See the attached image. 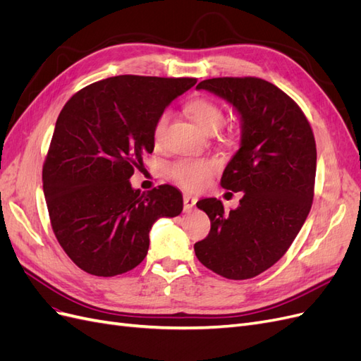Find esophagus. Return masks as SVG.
I'll use <instances>...</instances> for the list:
<instances>
[{
    "mask_svg": "<svg viewBox=\"0 0 361 361\" xmlns=\"http://www.w3.org/2000/svg\"><path fill=\"white\" fill-rule=\"evenodd\" d=\"M195 203H197V199L192 197L191 194H183V209L190 212L192 207L195 206Z\"/></svg>",
    "mask_w": 361,
    "mask_h": 361,
    "instance_id": "34e87169",
    "label": "esophagus"
}]
</instances>
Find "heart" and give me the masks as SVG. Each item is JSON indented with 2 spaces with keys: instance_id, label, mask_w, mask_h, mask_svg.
Segmentation results:
<instances>
[{
  "instance_id": "obj_1",
  "label": "heart",
  "mask_w": 361,
  "mask_h": 361,
  "mask_svg": "<svg viewBox=\"0 0 361 361\" xmlns=\"http://www.w3.org/2000/svg\"><path fill=\"white\" fill-rule=\"evenodd\" d=\"M187 113L206 133H214L224 122L221 106L206 97H195L187 104ZM169 111H162L154 123V141L159 145L169 123ZM218 164L211 158H179L169 164V174L183 188L200 190L215 173Z\"/></svg>"
}]
</instances>
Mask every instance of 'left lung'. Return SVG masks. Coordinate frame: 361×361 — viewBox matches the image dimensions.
I'll return each mask as SVG.
<instances>
[{"instance_id": "8db88e82", "label": "left lung", "mask_w": 361, "mask_h": 361, "mask_svg": "<svg viewBox=\"0 0 361 361\" xmlns=\"http://www.w3.org/2000/svg\"><path fill=\"white\" fill-rule=\"evenodd\" d=\"M197 89L223 97L241 116V147L224 169L221 185L244 195L228 212L216 199L197 202L211 231L194 244L195 256L218 276L253 279L286 253L310 212L313 130L292 97L256 76L204 80Z\"/></svg>"}]
</instances>
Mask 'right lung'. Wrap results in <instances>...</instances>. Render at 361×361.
<instances>
[{"instance_id": "add662e5", "label": "right lung", "mask_w": 361, "mask_h": 361, "mask_svg": "<svg viewBox=\"0 0 361 361\" xmlns=\"http://www.w3.org/2000/svg\"><path fill=\"white\" fill-rule=\"evenodd\" d=\"M195 78L120 75L93 82L63 106L42 180L59 244L76 267L113 277L140 265L161 216L182 212L171 185L141 192L129 178L154 152V123Z\"/></svg>"}]
</instances>
